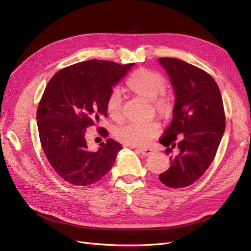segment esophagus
Instances as JSON below:
<instances>
[{
    "label": "esophagus",
    "instance_id": "obj_1",
    "mask_svg": "<svg viewBox=\"0 0 251 251\" xmlns=\"http://www.w3.org/2000/svg\"><path fill=\"white\" fill-rule=\"evenodd\" d=\"M138 151H140V153L143 156H149V155H151V153H153V150L149 149V148H147V149H138Z\"/></svg>",
    "mask_w": 251,
    "mask_h": 251
}]
</instances>
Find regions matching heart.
<instances>
[{"mask_svg":"<svg viewBox=\"0 0 251 251\" xmlns=\"http://www.w3.org/2000/svg\"><path fill=\"white\" fill-rule=\"evenodd\" d=\"M166 87V80L160 73L149 69H138L131 74L126 80V88L144 100L153 103L159 114H168L172 108V100L162 93ZM105 108L109 116L118 120L121 117V96L117 90L113 91L107 98ZM159 132L156 123H130L116 128L115 137L126 144L134 147H146Z\"/></svg>","mask_w":251,"mask_h":251,"instance_id":"b5f03b06","label":"heart"}]
</instances>
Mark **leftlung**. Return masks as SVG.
Here are the masks:
<instances>
[{
	"label": "left lung",
	"instance_id": "1",
	"mask_svg": "<svg viewBox=\"0 0 251 251\" xmlns=\"http://www.w3.org/2000/svg\"><path fill=\"white\" fill-rule=\"evenodd\" d=\"M170 76L175 92L173 120L161 139L166 154L176 147L179 153L171 156L170 169L159 175L166 186L181 188L193 184L205 173L216 156L225 131V113L221 92L208 73L178 58L158 59Z\"/></svg>",
	"mask_w": 251,
	"mask_h": 251
}]
</instances>
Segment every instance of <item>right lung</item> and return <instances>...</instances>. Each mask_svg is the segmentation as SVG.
Listing matches in <instances>:
<instances>
[{
	"instance_id": "right-lung-1",
	"label": "right lung",
	"mask_w": 251,
	"mask_h": 251,
	"mask_svg": "<svg viewBox=\"0 0 251 251\" xmlns=\"http://www.w3.org/2000/svg\"><path fill=\"white\" fill-rule=\"evenodd\" d=\"M133 66L91 59L64 68L49 80L37 108V127L45 155L65 181L90 185L112 169L121 144L109 138L91 151L86 130L107 117L108 96ZM100 133L108 137L105 128Z\"/></svg>"
}]
</instances>
